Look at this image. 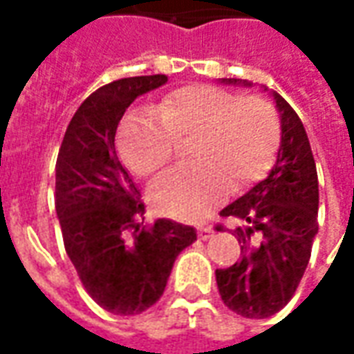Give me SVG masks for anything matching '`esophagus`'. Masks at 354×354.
I'll list each match as a JSON object with an SVG mask.
<instances>
[{
  "mask_svg": "<svg viewBox=\"0 0 354 354\" xmlns=\"http://www.w3.org/2000/svg\"><path fill=\"white\" fill-rule=\"evenodd\" d=\"M197 233H199V239L207 241V239L212 237L214 230H212V225H199V227H197Z\"/></svg>",
  "mask_w": 354,
  "mask_h": 354,
  "instance_id": "34e87169",
  "label": "esophagus"
}]
</instances>
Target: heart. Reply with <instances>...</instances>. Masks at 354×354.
Listing matches in <instances>:
<instances>
[{
  "label": "heart",
  "mask_w": 354,
  "mask_h": 354,
  "mask_svg": "<svg viewBox=\"0 0 354 354\" xmlns=\"http://www.w3.org/2000/svg\"><path fill=\"white\" fill-rule=\"evenodd\" d=\"M192 136L189 157L197 162L167 170L149 187L162 214L199 220L227 192L261 178L281 144V119L260 94H235L216 85H185L169 93L153 113L124 119L117 146L124 165L149 176L176 153V140Z\"/></svg>",
  "instance_id": "obj_1"
}]
</instances>
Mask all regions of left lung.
Instances as JSON below:
<instances>
[{
	"label": "left lung",
	"instance_id": "8db88e82",
	"mask_svg": "<svg viewBox=\"0 0 354 354\" xmlns=\"http://www.w3.org/2000/svg\"><path fill=\"white\" fill-rule=\"evenodd\" d=\"M239 85L250 83L223 80ZM281 146L266 180L223 208L220 216L237 218L233 235L241 245V260L216 269L223 304L246 319H267L294 296L311 258L319 233V178L311 144L301 119L279 93ZM223 231V225H216Z\"/></svg>",
	"mask_w": 354,
	"mask_h": 354
}]
</instances>
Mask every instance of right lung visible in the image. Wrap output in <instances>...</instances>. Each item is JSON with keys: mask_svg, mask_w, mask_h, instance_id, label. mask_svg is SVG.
Segmentation results:
<instances>
[{"mask_svg": "<svg viewBox=\"0 0 354 354\" xmlns=\"http://www.w3.org/2000/svg\"><path fill=\"white\" fill-rule=\"evenodd\" d=\"M167 75L124 77L94 91L66 129L57 159V207L64 248L102 309L131 317L159 301L178 254L197 241L192 225H144L140 192L115 151L117 124Z\"/></svg>", "mask_w": 354, "mask_h": 354, "instance_id": "obj_1", "label": "right lung"}]
</instances>
